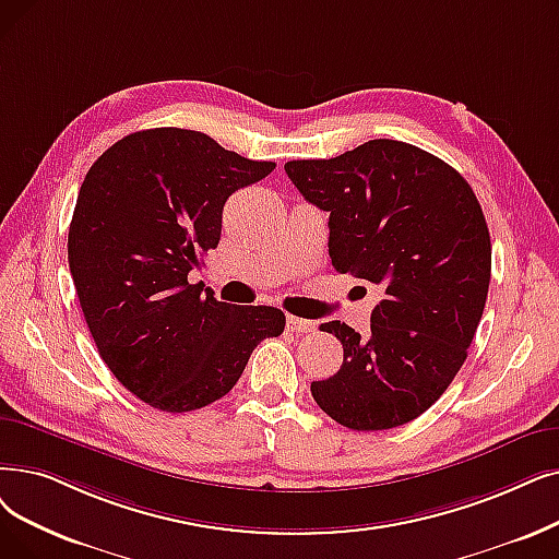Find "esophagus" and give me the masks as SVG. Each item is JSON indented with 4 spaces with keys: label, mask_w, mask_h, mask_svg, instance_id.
<instances>
[{
    "label": "esophagus",
    "mask_w": 559,
    "mask_h": 559,
    "mask_svg": "<svg viewBox=\"0 0 559 559\" xmlns=\"http://www.w3.org/2000/svg\"><path fill=\"white\" fill-rule=\"evenodd\" d=\"M287 329L289 331H297V333H312L318 326H314V322H310V320L295 318V314H287Z\"/></svg>",
    "instance_id": "34e87169"
}]
</instances>
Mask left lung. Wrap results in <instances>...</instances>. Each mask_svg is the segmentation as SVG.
I'll return each instance as SVG.
<instances>
[{"label":"left lung","instance_id":"left-lung-1","mask_svg":"<svg viewBox=\"0 0 559 559\" xmlns=\"http://www.w3.org/2000/svg\"><path fill=\"white\" fill-rule=\"evenodd\" d=\"M285 174L329 212L335 272L381 289L368 335L337 320L320 326L345 360L310 383L314 402L356 431L411 423L464 366L487 304L491 237L477 197L450 164L393 139L293 159Z\"/></svg>","mask_w":559,"mask_h":559}]
</instances>
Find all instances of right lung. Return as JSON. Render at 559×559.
<instances>
[{
    "mask_svg": "<svg viewBox=\"0 0 559 559\" xmlns=\"http://www.w3.org/2000/svg\"><path fill=\"white\" fill-rule=\"evenodd\" d=\"M274 168L180 128L128 134L88 168L68 230L70 274L107 368L153 408L222 400L260 340L283 333V310L216 301L187 281L219 245L230 193Z\"/></svg>",
    "mask_w": 559,
    "mask_h": 559,
    "instance_id": "add662e5",
    "label": "right lung"
}]
</instances>
